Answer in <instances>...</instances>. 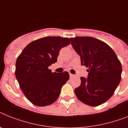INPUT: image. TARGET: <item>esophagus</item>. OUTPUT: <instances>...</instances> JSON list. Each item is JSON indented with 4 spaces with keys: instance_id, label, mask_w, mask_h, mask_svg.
<instances>
[{
    "instance_id": "esophagus-1",
    "label": "esophagus",
    "mask_w": 128,
    "mask_h": 128,
    "mask_svg": "<svg viewBox=\"0 0 128 128\" xmlns=\"http://www.w3.org/2000/svg\"><path fill=\"white\" fill-rule=\"evenodd\" d=\"M70 78H74V77L75 76V75L72 74H70Z\"/></svg>"
}]
</instances>
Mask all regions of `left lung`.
<instances>
[{
	"instance_id": "left-lung-1",
	"label": "left lung",
	"mask_w": 128,
	"mask_h": 128,
	"mask_svg": "<svg viewBox=\"0 0 128 128\" xmlns=\"http://www.w3.org/2000/svg\"><path fill=\"white\" fill-rule=\"evenodd\" d=\"M80 56L82 66L88 68V78H80L81 85L74 89L79 100L91 106L100 105L114 93L121 80L122 64L110 46L91 37L70 38Z\"/></svg>"
}]
</instances>
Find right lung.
I'll return each mask as SVG.
<instances>
[{"label":"right lung","instance_id":"obj_1","mask_svg":"<svg viewBox=\"0 0 128 128\" xmlns=\"http://www.w3.org/2000/svg\"><path fill=\"white\" fill-rule=\"evenodd\" d=\"M70 44L68 38L45 37L28 44L16 62V78L25 96L38 106L51 104L58 98L69 73H52L48 69L57 62L62 48Z\"/></svg>","mask_w":128,"mask_h":128}]
</instances>
